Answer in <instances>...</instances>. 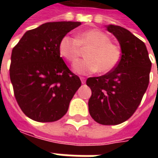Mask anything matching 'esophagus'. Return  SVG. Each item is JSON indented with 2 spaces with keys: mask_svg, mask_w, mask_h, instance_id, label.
<instances>
[{
  "mask_svg": "<svg viewBox=\"0 0 158 158\" xmlns=\"http://www.w3.org/2000/svg\"><path fill=\"white\" fill-rule=\"evenodd\" d=\"M80 79H81V82H82V84H85V77H80Z\"/></svg>",
  "mask_w": 158,
  "mask_h": 158,
  "instance_id": "esophagus-1",
  "label": "esophagus"
}]
</instances>
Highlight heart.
Wrapping results in <instances>:
<instances>
[{
	"mask_svg": "<svg viewBox=\"0 0 158 158\" xmlns=\"http://www.w3.org/2000/svg\"><path fill=\"white\" fill-rule=\"evenodd\" d=\"M89 48L85 59L79 60L73 65V70L80 74H89L97 71L106 73L118 65L121 50L111 42L109 36L100 29H89L79 33L77 38L63 36L59 43V52L69 62H76L82 49Z\"/></svg>",
	"mask_w": 158,
	"mask_h": 158,
	"instance_id": "b5f03b06",
	"label": "heart"
}]
</instances>
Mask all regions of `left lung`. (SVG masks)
I'll list each match as a JSON object with an SVG mask.
<instances>
[{
    "instance_id": "1",
    "label": "left lung",
    "mask_w": 158,
    "mask_h": 158,
    "mask_svg": "<svg viewBox=\"0 0 158 158\" xmlns=\"http://www.w3.org/2000/svg\"><path fill=\"white\" fill-rule=\"evenodd\" d=\"M121 45L122 55L113 71L100 77L88 78L91 89L89 112L103 125H117L132 116L148 87L152 62L145 43L120 26L109 25Z\"/></svg>"
}]
</instances>
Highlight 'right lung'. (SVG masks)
<instances>
[{
	"instance_id": "add662e5",
	"label": "right lung",
	"mask_w": 158,
	"mask_h": 158,
	"mask_svg": "<svg viewBox=\"0 0 158 158\" xmlns=\"http://www.w3.org/2000/svg\"><path fill=\"white\" fill-rule=\"evenodd\" d=\"M80 24L45 23L27 31L12 49L10 79L16 101L29 118L55 122L68 112L81 80L60 56L59 43Z\"/></svg>"
}]
</instances>
